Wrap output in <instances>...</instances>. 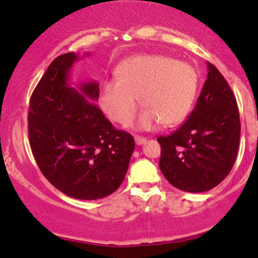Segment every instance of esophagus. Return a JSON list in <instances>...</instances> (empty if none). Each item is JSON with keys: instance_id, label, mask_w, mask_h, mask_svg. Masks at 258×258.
Returning a JSON list of instances; mask_svg holds the SVG:
<instances>
[{"instance_id": "1", "label": "esophagus", "mask_w": 258, "mask_h": 258, "mask_svg": "<svg viewBox=\"0 0 258 258\" xmlns=\"http://www.w3.org/2000/svg\"><path fill=\"white\" fill-rule=\"evenodd\" d=\"M135 143H137V145H144L146 143V139L143 137H135Z\"/></svg>"}]
</instances>
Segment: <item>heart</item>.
Here are the masks:
<instances>
[{
	"label": "heart",
	"mask_w": 258,
	"mask_h": 258,
	"mask_svg": "<svg viewBox=\"0 0 258 258\" xmlns=\"http://www.w3.org/2000/svg\"><path fill=\"white\" fill-rule=\"evenodd\" d=\"M115 79L101 85V107L112 120L125 125L134 115L138 98L144 107L138 120L140 129L181 123L198 91L194 67L163 54H139L123 60L115 69Z\"/></svg>",
	"instance_id": "obj_1"
}]
</instances>
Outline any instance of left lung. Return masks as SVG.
Returning a JSON list of instances; mask_svg holds the SVG:
<instances>
[{"label":"left lung","mask_w":258,"mask_h":258,"mask_svg":"<svg viewBox=\"0 0 258 258\" xmlns=\"http://www.w3.org/2000/svg\"><path fill=\"white\" fill-rule=\"evenodd\" d=\"M186 121L160 137V169L176 189L204 192L213 189L235 163L240 143V117L229 84L215 66Z\"/></svg>","instance_id":"1"}]
</instances>
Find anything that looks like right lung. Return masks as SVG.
I'll return each mask as SVG.
<instances>
[{
  "instance_id": "right-lung-1",
  "label": "right lung",
  "mask_w": 258,
  "mask_h": 258,
  "mask_svg": "<svg viewBox=\"0 0 258 258\" xmlns=\"http://www.w3.org/2000/svg\"><path fill=\"white\" fill-rule=\"evenodd\" d=\"M79 57L60 54L48 66L30 97L28 135L45 178L71 198L97 200L120 186L135 149L134 138L117 130L96 105V82L69 86Z\"/></svg>"
}]
</instances>
